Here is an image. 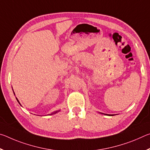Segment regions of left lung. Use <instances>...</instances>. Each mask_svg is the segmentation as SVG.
<instances>
[{"label": "left lung", "instance_id": "1", "mask_svg": "<svg viewBox=\"0 0 150 150\" xmlns=\"http://www.w3.org/2000/svg\"><path fill=\"white\" fill-rule=\"evenodd\" d=\"M100 114H103V115H108V116H114V115H106V114H104V113H100Z\"/></svg>", "mask_w": 150, "mask_h": 150}]
</instances>
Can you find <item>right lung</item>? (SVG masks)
<instances>
[{"instance_id": "right-lung-1", "label": "right lung", "mask_w": 150, "mask_h": 150, "mask_svg": "<svg viewBox=\"0 0 150 150\" xmlns=\"http://www.w3.org/2000/svg\"><path fill=\"white\" fill-rule=\"evenodd\" d=\"M13 92H14V91H13ZM14 95H15V94H14ZM16 100H17V101H18V103L20 104V102H19V100H18V98L16 97ZM60 111V110H56V111H54V112H52V114H50V115H55V114H56V113H57L58 112H59Z\"/></svg>"}]
</instances>
